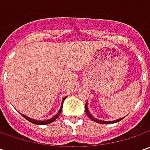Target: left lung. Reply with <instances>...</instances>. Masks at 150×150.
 <instances>
[{
    "instance_id": "obj_1",
    "label": "left lung",
    "mask_w": 150,
    "mask_h": 150,
    "mask_svg": "<svg viewBox=\"0 0 150 150\" xmlns=\"http://www.w3.org/2000/svg\"><path fill=\"white\" fill-rule=\"evenodd\" d=\"M85 112L87 113V115H88V117L90 118V119H92L93 121H94L96 123H98V124H113V123H117L118 121H121L123 118H120V119H117V120H115V121H109V122H108V121H103V120H98V119H97V118H93L92 115H91V113L89 112L88 111V103H85Z\"/></svg>"
}]
</instances>
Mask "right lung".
Here are the masks:
<instances>
[{
    "label": "right lung",
    "mask_w": 150,
    "mask_h": 150,
    "mask_svg": "<svg viewBox=\"0 0 150 150\" xmlns=\"http://www.w3.org/2000/svg\"><path fill=\"white\" fill-rule=\"evenodd\" d=\"M67 97H65L63 99H62V103H63V101L65 100V98H66ZM62 107L60 108V110L58 111V112L55 115V116H53L52 118H51L50 119H48V120H45V121H38V120H36V119H32V118H28V117H26V116H25V115H23V114H21L24 118H26V120H28L29 122H31V123H32V124H38V125H45V124H51V123H52L53 121H55L57 118H58V116L60 115L61 112H62Z\"/></svg>",
    "instance_id": "obj_1"
}]
</instances>
